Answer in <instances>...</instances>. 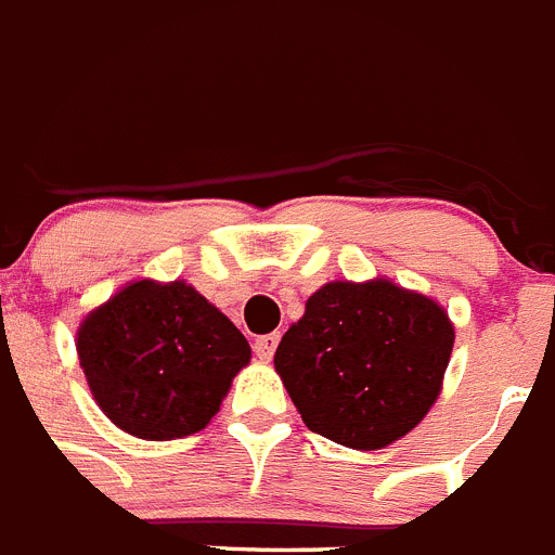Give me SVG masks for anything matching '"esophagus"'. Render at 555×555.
Masks as SVG:
<instances>
[{
    "mask_svg": "<svg viewBox=\"0 0 555 555\" xmlns=\"http://www.w3.org/2000/svg\"><path fill=\"white\" fill-rule=\"evenodd\" d=\"M276 346H279V332H271V335H262L254 340V351H257L259 360H271Z\"/></svg>",
    "mask_w": 555,
    "mask_h": 555,
    "instance_id": "obj_1",
    "label": "esophagus"
}]
</instances>
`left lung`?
Wrapping results in <instances>:
<instances>
[{"label": "left lung", "mask_w": 555, "mask_h": 555, "mask_svg": "<svg viewBox=\"0 0 555 555\" xmlns=\"http://www.w3.org/2000/svg\"><path fill=\"white\" fill-rule=\"evenodd\" d=\"M455 330L441 305L391 279L330 282L284 332L276 374L305 424L351 450H383L441 393Z\"/></svg>", "instance_id": "8db88e82"}]
</instances>
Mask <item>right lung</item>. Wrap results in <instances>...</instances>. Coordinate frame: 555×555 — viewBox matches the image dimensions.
Instances as JSON below:
<instances>
[{
    "instance_id": "add662e5",
    "label": "right lung",
    "mask_w": 555,
    "mask_h": 555,
    "mask_svg": "<svg viewBox=\"0 0 555 555\" xmlns=\"http://www.w3.org/2000/svg\"><path fill=\"white\" fill-rule=\"evenodd\" d=\"M77 358L119 430L170 441L211 422L250 346L192 284L139 279L83 318Z\"/></svg>"
}]
</instances>
